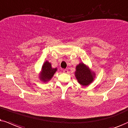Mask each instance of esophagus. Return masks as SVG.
Returning a JSON list of instances; mask_svg holds the SVG:
<instances>
[{
    "label": "esophagus",
    "instance_id": "esophagus-1",
    "mask_svg": "<svg viewBox=\"0 0 128 128\" xmlns=\"http://www.w3.org/2000/svg\"><path fill=\"white\" fill-rule=\"evenodd\" d=\"M62 71L64 72V73H68V70L67 69H62Z\"/></svg>",
    "mask_w": 128,
    "mask_h": 128
}]
</instances>
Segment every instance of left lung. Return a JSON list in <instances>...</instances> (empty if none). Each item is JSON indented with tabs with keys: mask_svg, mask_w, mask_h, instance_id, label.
<instances>
[{
	"mask_svg": "<svg viewBox=\"0 0 128 128\" xmlns=\"http://www.w3.org/2000/svg\"><path fill=\"white\" fill-rule=\"evenodd\" d=\"M75 75L78 82L83 86L90 84L95 78V73L83 63H80L76 66Z\"/></svg>",
	"mask_w": 128,
	"mask_h": 128,
	"instance_id": "obj_1",
	"label": "left lung"
}]
</instances>
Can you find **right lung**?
I'll return each mask as SVG.
<instances>
[{"label":"right lung","instance_id":"right-lung-1","mask_svg":"<svg viewBox=\"0 0 128 128\" xmlns=\"http://www.w3.org/2000/svg\"><path fill=\"white\" fill-rule=\"evenodd\" d=\"M57 70H58L57 68H52V64L50 62L46 61L42 65V71L39 76L40 80L44 82L49 81Z\"/></svg>","mask_w":128,"mask_h":128}]
</instances>
